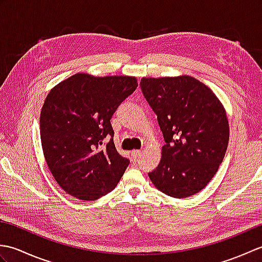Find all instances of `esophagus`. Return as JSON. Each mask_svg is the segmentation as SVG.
<instances>
[{
    "mask_svg": "<svg viewBox=\"0 0 262 262\" xmlns=\"http://www.w3.org/2000/svg\"><path fill=\"white\" fill-rule=\"evenodd\" d=\"M142 153H143L142 151H133L132 152V157H133V159H134V160H137V159H140Z\"/></svg>",
    "mask_w": 262,
    "mask_h": 262,
    "instance_id": "esophagus-1",
    "label": "esophagus"
}]
</instances>
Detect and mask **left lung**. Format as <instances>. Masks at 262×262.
<instances>
[{
	"label": "left lung",
	"mask_w": 262,
	"mask_h": 262,
	"mask_svg": "<svg viewBox=\"0 0 262 262\" xmlns=\"http://www.w3.org/2000/svg\"><path fill=\"white\" fill-rule=\"evenodd\" d=\"M141 89L165 141L149 179L168 196H193L207 186L225 157L230 127L223 104L189 75L143 77Z\"/></svg>",
	"instance_id": "obj_1"
}]
</instances>
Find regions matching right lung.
Returning a JSON list of instances; mask_svg holds the SVG:
<instances>
[{
    "mask_svg": "<svg viewBox=\"0 0 262 262\" xmlns=\"http://www.w3.org/2000/svg\"><path fill=\"white\" fill-rule=\"evenodd\" d=\"M134 76L77 73L49 91L40 113L43 157L64 191L96 200L116 188L129 160L117 152L110 119L136 90ZM111 141L103 146V138Z\"/></svg>",
    "mask_w": 262,
    "mask_h": 262,
    "instance_id": "add662e5",
    "label": "right lung"
}]
</instances>
